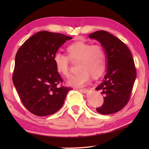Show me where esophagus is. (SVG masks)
<instances>
[{
    "label": "esophagus",
    "instance_id": "1",
    "mask_svg": "<svg viewBox=\"0 0 149 149\" xmlns=\"http://www.w3.org/2000/svg\"><path fill=\"white\" fill-rule=\"evenodd\" d=\"M79 90L81 91L82 93H87L88 92V90L87 89H79Z\"/></svg>",
    "mask_w": 149,
    "mask_h": 149
}]
</instances>
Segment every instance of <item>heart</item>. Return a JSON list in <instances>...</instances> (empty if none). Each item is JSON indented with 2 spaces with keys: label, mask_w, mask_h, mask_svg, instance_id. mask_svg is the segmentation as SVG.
<instances>
[{
  "label": "heart",
  "mask_w": 149,
  "mask_h": 149,
  "mask_svg": "<svg viewBox=\"0 0 149 149\" xmlns=\"http://www.w3.org/2000/svg\"><path fill=\"white\" fill-rule=\"evenodd\" d=\"M67 51L72 61L79 60V70L81 71L68 79L66 81L68 86L83 87L88 83L91 75L93 77H99L105 69L106 54L102 46L77 42L69 45ZM70 58L59 51L56 52L54 56L56 70L65 77L70 75Z\"/></svg>",
  "instance_id": "heart-1"
}]
</instances>
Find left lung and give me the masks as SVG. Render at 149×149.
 Returning <instances> with one entry per match:
<instances>
[{
    "label": "left lung",
    "mask_w": 149,
    "mask_h": 149,
    "mask_svg": "<svg viewBox=\"0 0 149 149\" xmlns=\"http://www.w3.org/2000/svg\"><path fill=\"white\" fill-rule=\"evenodd\" d=\"M88 36L97 40L106 54V74L95 88L104 102L97 111L103 115L118 112L128 102L136 77L132 54L124 43L107 31H98Z\"/></svg>",
    "instance_id": "left-lung-1"
}]
</instances>
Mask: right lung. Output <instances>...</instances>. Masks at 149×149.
<instances>
[{
	"instance_id": "right-lung-1",
	"label": "right lung",
	"mask_w": 149,
	"mask_h": 149,
	"mask_svg": "<svg viewBox=\"0 0 149 149\" xmlns=\"http://www.w3.org/2000/svg\"><path fill=\"white\" fill-rule=\"evenodd\" d=\"M65 34L40 31L24 43L15 56L13 82L24 106L34 115L45 116L61 108L70 88L63 80L54 56L66 40Z\"/></svg>"
}]
</instances>
